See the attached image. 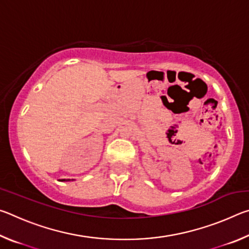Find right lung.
I'll use <instances>...</instances> for the list:
<instances>
[{
  "instance_id": "add662e5",
  "label": "right lung",
  "mask_w": 249,
  "mask_h": 249,
  "mask_svg": "<svg viewBox=\"0 0 249 249\" xmlns=\"http://www.w3.org/2000/svg\"><path fill=\"white\" fill-rule=\"evenodd\" d=\"M62 181H65V180H62Z\"/></svg>"
}]
</instances>
